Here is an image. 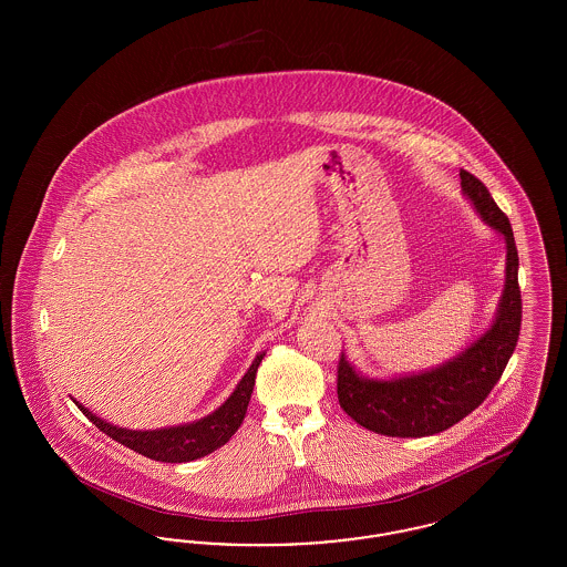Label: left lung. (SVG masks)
<instances>
[{
  "instance_id": "obj_1",
  "label": "left lung",
  "mask_w": 567,
  "mask_h": 567,
  "mask_svg": "<svg viewBox=\"0 0 567 567\" xmlns=\"http://www.w3.org/2000/svg\"><path fill=\"white\" fill-rule=\"evenodd\" d=\"M461 190L506 244V278L495 319L485 333L449 361L391 378L361 374L347 352L338 363V400L361 427L391 437H425L453 427L485 402L513 357L520 331L518 252L513 227L485 185L461 169Z\"/></svg>"
}]
</instances>
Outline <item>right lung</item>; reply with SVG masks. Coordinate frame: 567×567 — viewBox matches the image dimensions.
<instances>
[{
  "label": "right lung",
  "mask_w": 567,
  "mask_h": 567,
  "mask_svg": "<svg viewBox=\"0 0 567 567\" xmlns=\"http://www.w3.org/2000/svg\"><path fill=\"white\" fill-rule=\"evenodd\" d=\"M264 357H266V352H257V357L252 359L243 380L236 384L234 393L218 405L215 412H210L204 419H197L193 423L172 425V427H162V430H127V427L112 425L109 421L100 419L97 414H93L81 402H76V400L74 402L81 408L82 414L100 432L106 433L118 444L132 449L144 457L163 461V463H187V461L210 455L213 451L227 444L229 437L238 432V427L243 425L244 416H246L250 395H252L257 368Z\"/></svg>",
  "instance_id": "1"
}]
</instances>
